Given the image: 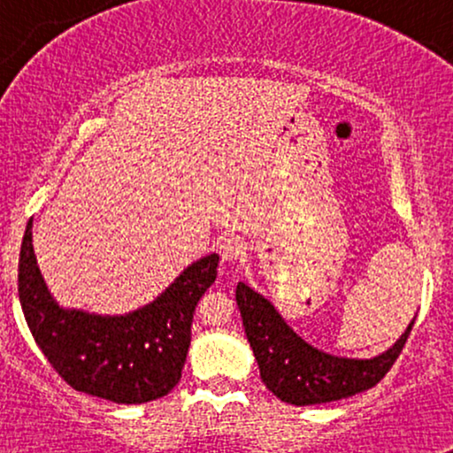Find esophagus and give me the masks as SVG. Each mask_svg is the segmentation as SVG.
I'll list each match as a JSON object with an SVG mask.
<instances>
[{
    "label": "esophagus",
    "mask_w": 453,
    "mask_h": 453,
    "mask_svg": "<svg viewBox=\"0 0 453 453\" xmlns=\"http://www.w3.org/2000/svg\"><path fill=\"white\" fill-rule=\"evenodd\" d=\"M221 259L226 262H236V259H242L244 253H247V244H244L238 236H227L223 238L219 244Z\"/></svg>",
    "instance_id": "1"
}]
</instances>
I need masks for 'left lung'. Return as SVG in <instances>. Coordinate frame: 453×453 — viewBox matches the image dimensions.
Returning <instances> with one entry per match:
<instances>
[{
    "label": "left lung",
    "mask_w": 453,
    "mask_h": 453,
    "mask_svg": "<svg viewBox=\"0 0 453 453\" xmlns=\"http://www.w3.org/2000/svg\"><path fill=\"white\" fill-rule=\"evenodd\" d=\"M236 303L262 381L274 396L296 407L349 398L377 386L396 362L415 324V319L411 321L388 351L362 360L332 356L309 345L273 303L244 280L236 288Z\"/></svg>",
    "instance_id": "1"
}]
</instances>
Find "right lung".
<instances>
[{
	"label": "right lung",
	"mask_w": 453,
	"mask_h": 453,
	"mask_svg": "<svg viewBox=\"0 0 453 453\" xmlns=\"http://www.w3.org/2000/svg\"><path fill=\"white\" fill-rule=\"evenodd\" d=\"M34 223L19 257V298L50 366L78 392L117 404L161 398L180 379L197 300L215 283L219 256L189 264L153 303L126 315L61 306L46 288L34 253Z\"/></svg>",
	"instance_id": "obj_1"
}]
</instances>
